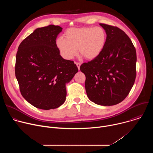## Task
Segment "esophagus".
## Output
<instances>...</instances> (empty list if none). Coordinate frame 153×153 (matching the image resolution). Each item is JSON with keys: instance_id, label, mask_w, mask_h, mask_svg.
<instances>
[{"instance_id": "1", "label": "esophagus", "mask_w": 153, "mask_h": 153, "mask_svg": "<svg viewBox=\"0 0 153 153\" xmlns=\"http://www.w3.org/2000/svg\"><path fill=\"white\" fill-rule=\"evenodd\" d=\"M76 63V66L77 67V68H78V69H79V70H80V63H78V62H76V63Z\"/></svg>"}]
</instances>
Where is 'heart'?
Wrapping results in <instances>:
<instances>
[{
	"label": "heart",
	"mask_w": 153,
	"mask_h": 153,
	"mask_svg": "<svg viewBox=\"0 0 153 153\" xmlns=\"http://www.w3.org/2000/svg\"><path fill=\"white\" fill-rule=\"evenodd\" d=\"M106 40L105 31L101 27H82L67 30L65 39L58 38L56 46L62 56L72 59L79 53L86 60H91L102 51Z\"/></svg>",
	"instance_id": "obj_1"
}]
</instances>
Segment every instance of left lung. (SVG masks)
<instances>
[{"label":"left lung","instance_id":"obj_1","mask_svg":"<svg viewBox=\"0 0 153 153\" xmlns=\"http://www.w3.org/2000/svg\"><path fill=\"white\" fill-rule=\"evenodd\" d=\"M105 31V47L97 57L81 65L87 96L94 103L112 106L123 101L134 83L137 56L129 37L117 27L99 24Z\"/></svg>","mask_w":153,"mask_h":153}]
</instances>
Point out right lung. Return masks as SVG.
Instances as JSON below:
<instances>
[{"label":"right lung","mask_w":153,"mask_h":153,"mask_svg":"<svg viewBox=\"0 0 153 153\" xmlns=\"http://www.w3.org/2000/svg\"><path fill=\"white\" fill-rule=\"evenodd\" d=\"M62 31L50 25L38 28L21 42L16 54L15 74L20 93L33 106L48 110L66 100V85L78 72L72 60L64 59L56 46Z\"/></svg>","instance_id":"obj_1"}]
</instances>
